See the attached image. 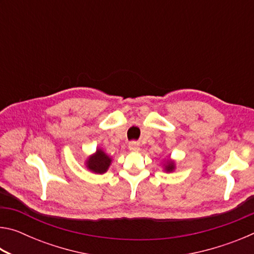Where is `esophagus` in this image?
Returning <instances> with one entry per match:
<instances>
[{
  "label": "esophagus",
  "instance_id": "obj_1",
  "mask_svg": "<svg viewBox=\"0 0 254 254\" xmlns=\"http://www.w3.org/2000/svg\"><path fill=\"white\" fill-rule=\"evenodd\" d=\"M128 150L132 152H137V151H140V145L136 142H132L128 144Z\"/></svg>",
  "mask_w": 254,
  "mask_h": 254
}]
</instances>
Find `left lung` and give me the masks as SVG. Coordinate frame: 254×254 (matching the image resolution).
Here are the masks:
<instances>
[{
    "mask_svg": "<svg viewBox=\"0 0 254 254\" xmlns=\"http://www.w3.org/2000/svg\"><path fill=\"white\" fill-rule=\"evenodd\" d=\"M162 168L165 173H173V171H175L176 169V161L170 157L165 158L162 162Z\"/></svg>",
    "mask_w": 254,
    "mask_h": 254,
    "instance_id": "8db88e82",
    "label": "left lung"
}]
</instances>
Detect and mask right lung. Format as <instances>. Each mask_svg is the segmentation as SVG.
<instances>
[{
  "label": "right lung",
  "mask_w": 254,
  "mask_h": 254,
  "mask_svg": "<svg viewBox=\"0 0 254 254\" xmlns=\"http://www.w3.org/2000/svg\"><path fill=\"white\" fill-rule=\"evenodd\" d=\"M112 163V157H110L102 148H96V151L89 154L85 160L86 169L93 174L102 175L109 170Z\"/></svg>",
  "instance_id": "right-lung-1"
}]
</instances>
